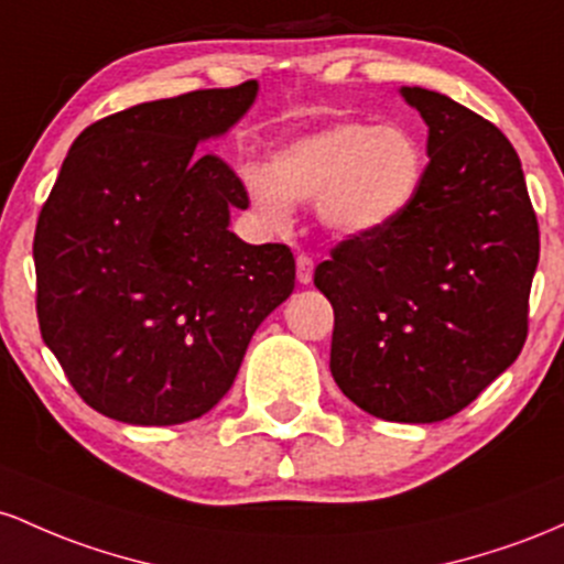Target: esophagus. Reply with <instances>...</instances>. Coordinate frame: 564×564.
<instances>
[{"mask_svg":"<svg viewBox=\"0 0 564 564\" xmlns=\"http://www.w3.org/2000/svg\"><path fill=\"white\" fill-rule=\"evenodd\" d=\"M295 274H299V282L301 284H308L314 276V258L306 256V252H301L299 258H295Z\"/></svg>","mask_w":564,"mask_h":564,"instance_id":"1","label":"esophagus"}]
</instances>
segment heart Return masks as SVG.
Returning a JSON list of instances; mask_svg holds the SVG:
<instances>
[{
    "label": "heart",
    "instance_id": "b5f03b06",
    "mask_svg": "<svg viewBox=\"0 0 564 564\" xmlns=\"http://www.w3.org/2000/svg\"><path fill=\"white\" fill-rule=\"evenodd\" d=\"M426 156L402 124L335 122L284 143L271 170L248 164L245 186L269 226L293 220V199H316L322 224L340 237H367L410 210L421 192Z\"/></svg>",
    "mask_w": 564,
    "mask_h": 564
}]
</instances>
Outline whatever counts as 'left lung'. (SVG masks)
Listing matches in <instances>:
<instances>
[{"label": "left lung", "mask_w": 564, "mask_h": 564, "mask_svg": "<svg viewBox=\"0 0 564 564\" xmlns=\"http://www.w3.org/2000/svg\"><path fill=\"white\" fill-rule=\"evenodd\" d=\"M429 124V164L410 210L346 237L314 284L335 312L330 372L383 421L460 413L528 338L538 218L514 145L447 95L404 87Z\"/></svg>", "instance_id": "1"}]
</instances>
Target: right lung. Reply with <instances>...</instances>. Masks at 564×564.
Masks as SVG:
<instances>
[{"mask_svg":"<svg viewBox=\"0 0 564 564\" xmlns=\"http://www.w3.org/2000/svg\"><path fill=\"white\" fill-rule=\"evenodd\" d=\"M256 93L250 79L98 119L42 205V338L74 391L113 421L205 415L231 389L258 325L293 293V250L229 231L248 192L197 145L229 130Z\"/></svg>","mask_w":564,"mask_h":564,"instance_id":"right-lung-1","label":"right lung"}]
</instances>
